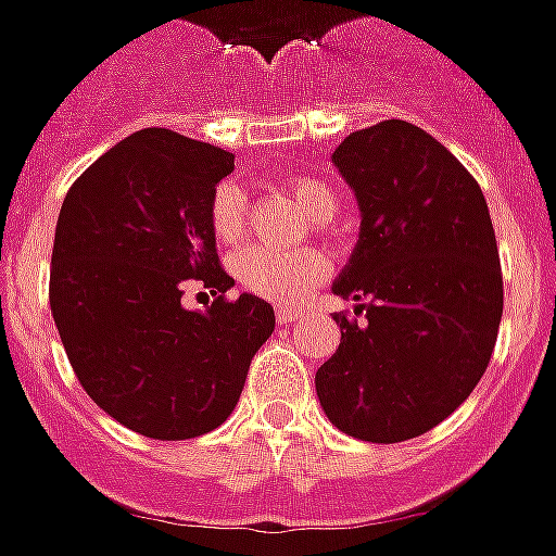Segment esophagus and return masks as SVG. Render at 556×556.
<instances>
[{
  "mask_svg": "<svg viewBox=\"0 0 556 556\" xmlns=\"http://www.w3.org/2000/svg\"><path fill=\"white\" fill-rule=\"evenodd\" d=\"M302 317H305V311H300V308H288V305H279V308H277V319H279V325L300 323Z\"/></svg>",
  "mask_w": 556,
  "mask_h": 556,
  "instance_id": "1",
  "label": "esophagus"
}]
</instances>
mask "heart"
Returning a JSON list of instances; mask_svg holds the SVG:
<instances>
[{
	"mask_svg": "<svg viewBox=\"0 0 556 556\" xmlns=\"http://www.w3.org/2000/svg\"><path fill=\"white\" fill-rule=\"evenodd\" d=\"M293 200L305 207L314 223L325 225L337 216V193L314 176H293ZM207 225L219 245H233L245 233V191L233 179H223L207 202ZM237 282L254 296H263L279 305H300L311 296L328 274V260L319 251L296 248V251H274V248H245L231 260Z\"/></svg>",
	"mask_w": 556,
	"mask_h": 556,
	"instance_id": "obj_1",
	"label": "heart"
}]
</instances>
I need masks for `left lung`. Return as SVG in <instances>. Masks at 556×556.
Wrapping results in <instances>:
<instances>
[{"mask_svg":"<svg viewBox=\"0 0 556 556\" xmlns=\"http://www.w3.org/2000/svg\"><path fill=\"white\" fill-rule=\"evenodd\" d=\"M333 165L359 202V239L333 293L342 340L317 371L342 434L403 442L466 403L503 319V270L489 205L463 162L403 119L354 130Z\"/></svg>","mask_w":556,"mask_h":556,"instance_id":"1","label":"left lung"}]
</instances>
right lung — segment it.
Here are the masks:
<instances>
[{"label":"right lung","mask_w":556,"mask_h":556,"mask_svg":"<svg viewBox=\"0 0 556 556\" xmlns=\"http://www.w3.org/2000/svg\"><path fill=\"white\" fill-rule=\"evenodd\" d=\"M233 153L146 128L102 153L67 191L51 256V311L99 408L151 440H191L231 417L248 365L274 331L216 256L207 202ZM191 278L217 300L181 305Z\"/></svg>","instance_id":"1"}]
</instances>
